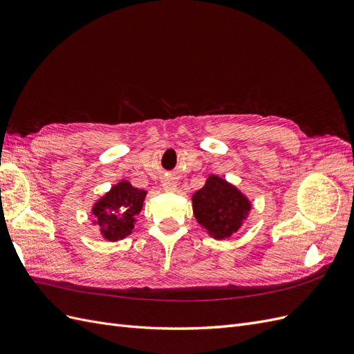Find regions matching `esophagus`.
I'll list each match as a JSON object with an SVG mask.
<instances>
[{"label": "esophagus", "instance_id": "obj_1", "mask_svg": "<svg viewBox=\"0 0 354 354\" xmlns=\"http://www.w3.org/2000/svg\"><path fill=\"white\" fill-rule=\"evenodd\" d=\"M176 186H177V183H176V181H174L173 178H165V180L162 181V187H164L165 190H168V192L176 190Z\"/></svg>", "mask_w": 354, "mask_h": 354}]
</instances>
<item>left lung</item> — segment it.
I'll list each match as a JSON object with an SVG mask.
<instances>
[{
  "instance_id": "left-lung-1",
  "label": "left lung",
  "mask_w": 354,
  "mask_h": 354,
  "mask_svg": "<svg viewBox=\"0 0 354 354\" xmlns=\"http://www.w3.org/2000/svg\"><path fill=\"white\" fill-rule=\"evenodd\" d=\"M192 205L198 223L216 239L236 233L251 211L248 198L217 176H209L205 186L194 194Z\"/></svg>"
}]
</instances>
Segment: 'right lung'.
<instances>
[{"label":"right lung","mask_w":354,"mask_h":354,"mask_svg":"<svg viewBox=\"0 0 354 354\" xmlns=\"http://www.w3.org/2000/svg\"><path fill=\"white\" fill-rule=\"evenodd\" d=\"M146 192L133 187L128 181L115 185L100 201L94 203V223L108 241H120L134 229L136 216L142 211Z\"/></svg>","instance_id":"1"}]
</instances>
